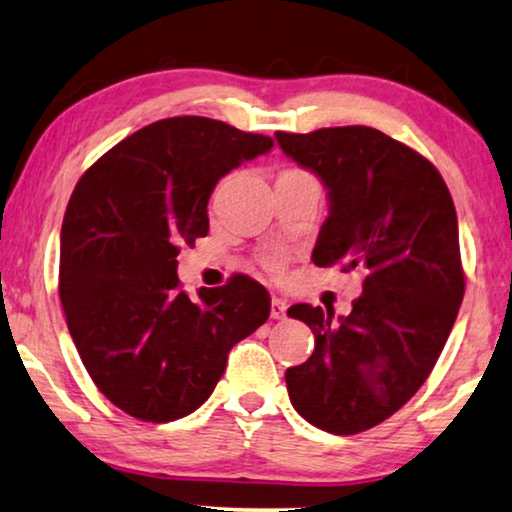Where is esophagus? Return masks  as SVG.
Returning <instances> with one entry per match:
<instances>
[{
	"instance_id": "esophagus-1",
	"label": "esophagus",
	"mask_w": 512,
	"mask_h": 512,
	"mask_svg": "<svg viewBox=\"0 0 512 512\" xmlns=\"http://www.w3.org/2000/svg\"><path fill=\"white\" fill-rule=\"evenodd\" d=\"M285 311H288V304H285L281 297L271 299V318H274V320H283V318H285Z\"/></svg>"
}]
</instances>
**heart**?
<instances>
[{
	"instance_id": "heart-1",
	"label": "heart",
	"mask_w": 512,
	"mask_h": 512,
	"mask_svg": "<svg viewBox=\"0 0 512 512\" xmlns=\"http://www.w3.org/2000/svg\"><path fill=\"white\" fill-rule=\"evenodd\" d=\"M267 267H269L271 271H281V262H278V260H269Z\"/></svg>"
}]
</instances>
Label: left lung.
<instances>
[{"label":"left lung","instance_id":"obj_1","mask_svg":"<svg viewBox=\"0 0 512 512\" xmlns=\"http://www.w3.org/2000/svg\"><path fill=\"white\" fill-rule=\"evenodd\" d=\"M276 140L327 187L313 264L365 271L349 316L288 309L316 337L311 358L285 372L290 403L327 433L367 431L419 391L459 313L466 276L452 194L426 156L377 128L278 131Z\"/></svg>","mask_w":512,"mask_h":512}]
</instances>
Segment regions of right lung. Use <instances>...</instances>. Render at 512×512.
I'll list each match as a JSON object with an SVG mask.
<instances>
[{
    "label": "right lung",
    "instance_id": "right-lung-1",
    "mask_svg": "<svg viewBox=\"0 0 512 512\" xmlns=\"http://www.w3.org/2000/svg\"><path fill=\"white\" fill-rule=\"evenodd\" d=\"M274 140L224 121L173 117L140 128L81 175L60 231V302L81 363L109 403L166 424L206 403L231 346L267 323L250 276L192 299L177 255L208 234L220 177Z\"/></svg>",
    "mask_w": 512,
    "mask_h": 512
}]
</instances>
